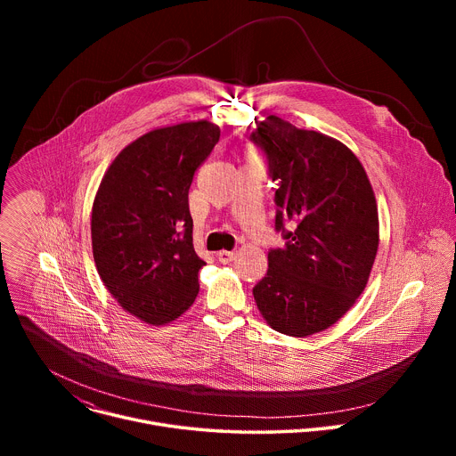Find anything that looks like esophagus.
<instances>
[{"label":"esophagus","instance_id":"1","mask_svg":"<svg viewBox=\"0 0 456 456\" xmlns=\"http://www.w3.org/2000/svg\"><path fill=\"white\" fill-rule=\"evenodd\" d=\"M234 252L232 250H220V252H216V257H218V262L220 264H231L232 259H234Z\"/></svg>","mask_w":456,"mask_h":456}]
</instances>
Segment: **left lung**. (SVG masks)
<instances>
[{"mask_svg": "<svg viewBox=\"0 0 456 456\" xmlns=\"http://www.w3.org/2000/svg\"><path fill=\"white\" fill-rule=\"evenodd\" d=\"M248 139L278 183L274 229L285 240L269 250V271L252 294L276 332L306 338L332 327L366 287L379 247L375 194L339 141L274 115Z\"/></svg>", "mask_w": 456, "mask_h": 456, "instance_id": "left-lung-1", "label": "left lung"}]
</instances>
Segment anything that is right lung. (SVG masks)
<instances>
[{"label": "right lung", "instance_id": "obj_1", "mask_svg": "<svg viewBox=\"0 0 456 456\" xmlns=\"http://www.w3.org/2000/svg\"><path fill=\"white\" fill-rule=\"evenodd\" d=\"M220 139L208 120L153 129L108 167L92 209L99 276L124 310L150 324L183 314L206 265L192 247L189 187Z\"/></svg>", "mask_w": 456, "mask_h": 456}]
</instances>
